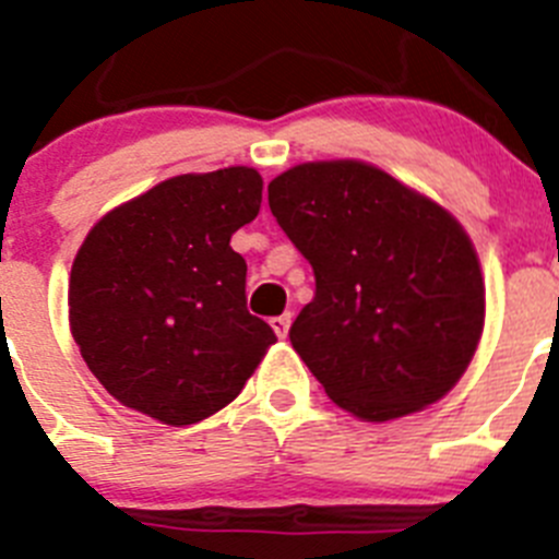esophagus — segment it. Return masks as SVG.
Here are the masks:
<instances>
[{
    "mask_svg": "<svg viewBox=\"0 0 559 559\" xmlns=\"http://www.w3.org/2000/svg\"><path fill=\"white\" fill-rule=\"evenodd\" d=\"M270 325H273V331L275 334L281 336V340H284L286 334H289V325H292V314L289 311H284V314H278V317H273V320H270Z\"/></svg>",
    "mask_w": 559,
    "mask_h": 559,
    "instance_id": "obj_1",
    "label": "esophagus"
}]
</instances>
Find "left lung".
I'll use <instances>...</instances> for the list:
<instances>
[{
    "label": "left lung",
    "mask_w": 559,
    "mask_h": 559,
    "mask_svg": "<svg viewBox=\"0 0 559 559\" xmlns=\"http://www.w3.org/2000/svg\"><path fill=\"white\" fill-rule=\"evenodd\" d=\"M267 194L314 270L289 340L325 395L376 424L440 401L485 325V281L462 225L361 160L298 164Z\"/></svg>",
    "instance_id": "1"
}]
</instances>
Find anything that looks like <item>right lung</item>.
<instances>
[{"label":"right lung","instance_id":"obj_1","mask_svg":"<svg viewBox=\"0 0 559 559\" xmlns=\"http://www.w3.org/2000/svg\"><path fill=\"white\" fill-rule=\"evenodd\" d=\"M261 175H178L108 211L80 245L69 325L119 404L167 426L214 415L275 342L248 311V264L230 236L261 209Z\"/></svg>","mask_w":559,"mask_h":559}]
</instances>
